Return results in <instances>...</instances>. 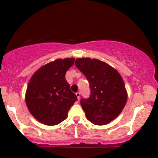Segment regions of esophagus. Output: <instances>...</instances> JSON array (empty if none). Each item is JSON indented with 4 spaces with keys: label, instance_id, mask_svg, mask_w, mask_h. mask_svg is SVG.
<instances>
[{
    "label": "esophagus",
    "instance_id": "34e87169",
    "mask_svg": "<svg viewBox=\"0 0 158 158\" xmlns=\"http://www.w3.org/2000/svg\"><path fill=\"white\" fill-rule=\"evenodd\" d=\"M76 95H77L78 101H79V99H80V93H79V92H77V93H76Z\"/></svg>",
    "mask_w": 158,
    "mask_h": 158
}]
</instances>
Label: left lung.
Masks as SVG:
<instances>
[{
	"label": "left lung",
	"instance_id": "left-lung-1",
	"mask_svg": "<svg viewBox=\"0 0 158 158\" xmlns=\"http://www.w3.org/2000/svg\"><path fill=\"white\" fill-rule=\"evenodd\" d=\"M75 64L90 84L91 95L80 102L87 119L97 125L111 123L127 103V93L123 77L114 68L98 59L77 58Z\"/></svg>",
	"mask_w": 158,
	"mask_h": 158
}]
</instances>
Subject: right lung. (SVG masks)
Returning <instances> with one entry per match:
<instances>
[{"mask_svg": "<svg viewBox=\"0 0 158 158\" xmlns=\"http://www.w3.org/2000/svg\"><path fill=\"white\" fill-rule=\"evenodd\" d=\"M74 57L57 59L37 70L30 79L25 103L32 115L46 125H58L77 101L65 80V73L73 65Z\"/></svg>", "mask_w": 158, "mask_h": 158, "instance_id": "obj_1", "label": "right lung"}]
</instances>
